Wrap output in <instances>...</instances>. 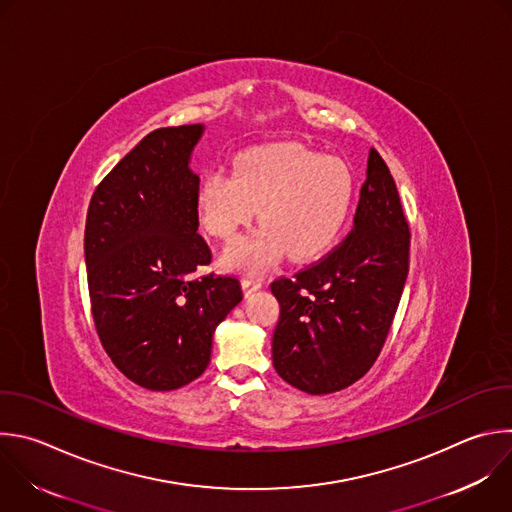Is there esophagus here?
Instances as JSON below:
<instances>
[{
    "mask_svg": "<svg viewBox=\"0 0 512 512\" xmlns=\"http://www.w3.org/2000/svg\"><path fill=\"white\" fill-rule=\"evenodd\" d=\"M241 285H243V293H245V297H249V295H253L255 291H259V289L263 287V281H261V279L247 277V279H243V281H241Z\"/></svg>",
    "mask_w": 512,
    "mask_h": 512,
    "instance_id": "esophagus-1",
    "label": "esophagus"
}]
</instances>
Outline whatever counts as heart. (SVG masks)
Listing matches in <instances>:
<instances>
[{
	"mask_svg": "<svg viewBox=\"0 0 512 512\" xmlns=\"http://www.w3.org/2000/svg\"><path fill=\"white\" fill-rule=\"evenodd\" d=\"M354 177L344 160L299 144H263L241 152L235 170L215 168L197 191L203 229L231 241L259 207L261 229L235 241L223 263L259 273L285 251L293 261L325 253L346 227Z\"/></svg>",
	"mask_w": 512,
	"mask_h": 512,
	"instance_id": "heart-1",
	"label": "heart"
}]
</instances>
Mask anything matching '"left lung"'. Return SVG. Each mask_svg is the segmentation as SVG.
I'll return each mask as SVG.
<instances>
[{
  "label": "left lung",
  "mask_w": 512,
  "mask_h": 512,
  "mask_svg": "<svg viewBox=\"0 0 512 512\" xmlns=\"http://www.w3.org/2000/svg\"><path fill=\"white\" fill-rule=\"evenodd\" d=\"M410 265V227L396 183L370 150L352 233L293 279H277L273 366L293 388L321 396L358 382L378 360Z\"/></svg>",
  "instance_id": "obj_1"
}]
</instances>
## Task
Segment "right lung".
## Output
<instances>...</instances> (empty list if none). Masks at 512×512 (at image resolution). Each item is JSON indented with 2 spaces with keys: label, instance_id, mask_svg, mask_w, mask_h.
<instances>
[{
  "label": "right lung",
  "instance_id": "1",
  "mask_svg": "<svg viewBox=\"0 0 512 512\" xmlns=\"http://www.w3.org/2000/svg\"><path fill=\"white\" fill-rule=\"evenodd\" d=\"M203 124L146 134L96 187L84 231L92 315L112 364L134 384L168 392L211 362L215 327L243 299L235 277L193 279L211 251L197 233Z\"/></svg>",
  "mask_w": 512,
  "mask_h": 512
}]
</instances>
